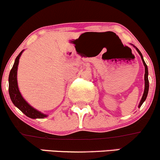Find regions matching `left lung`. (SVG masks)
<instances>
[{
    "label": "left lung",
    "instance_id": "1",
    "mask_svg": "<svg viewBox=\"0 0 160 160\" xmlns=\"http://www.w3.org/2000/svg\"><path fill=\"white\" fill-rule=\"evenodd\" d=\"M133 46L135 48H136V50L138 51V52L139 53V54L140 55V57H141V59H142V61H143V65L145 67V74H144V80H145V87H144V92H143V96H142L141 98V100H140V104L138 107H140L142 106V104L143 103V102L145 101L146 99H147V94H148V91H149V80H148V68H147V65L146 64L144 60H143V55H142L141 52H140V50L138 49L137 47H135L134 45H133Z\"/></svg>",
    "mask_w": 160,
    "mask_h": 160
}]
</instances>
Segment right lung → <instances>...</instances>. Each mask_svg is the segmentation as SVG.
<instances>
[{
	"instance_id": "add662e5",
	"label": "right lung",
	"mask_w": 160,
	"mask_h": 160,
	"mask_svg": "<svg viewBox=\"0 0 160 160\" xmlns=\"http://www.w3.org/2000/svg\"><path fill=\"white\" fill-rule=\"evenodd\" d=\"M23 51L24 50H22L15 59V62L10 72V75H9V94H10V99L13 105L17 107L22 113L25 114L27 117L33 119L44 118L48 115L42 113L41 112L38 111L36 108L32 107L23 99L19 90L18 84H17V68H18L19 60H20V58Z\"/></svg>"
}]
</instances>
